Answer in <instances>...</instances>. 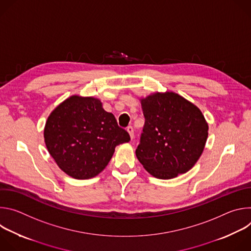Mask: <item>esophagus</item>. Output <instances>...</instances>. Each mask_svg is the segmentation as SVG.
<instances>
[{
  "instance_id": "obj_1",
  "label": "esophagus",
  "mask_w": 251,
  "mask_h": 251,
  "mask_svg": "<svg viewBox=\"0 0 251 251\" xmlns=\"http://www.w3.org/2000/svg\"><path fill=\"white\" fill-rule=\"evenodd\" d=\"M127 132L129 133V136H130L131 140H133V138H134V129H133V127H131V126L127 127Z\"/></svg>"
}]
</instances>
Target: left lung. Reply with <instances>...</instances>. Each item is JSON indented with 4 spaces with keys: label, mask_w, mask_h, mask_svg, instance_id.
<instances>
[{
    "label": "left lung",
    "mask_w": 251,
    "mask_h": 251,
    "mask_svg": "<svg viewBox=\"0 0 251 251\" xmlns=\"http://www.w3.org/2000/svg\"><path fill=\"white\" fill-rule=\"evenodd\" d=\"M145 125L136 149L153 176L170 180L189 172L201 156L208 125L198 107L172 91L140 98Z\"/></svg>",
    "instance_id": "8db88e82"
}]
</instances>
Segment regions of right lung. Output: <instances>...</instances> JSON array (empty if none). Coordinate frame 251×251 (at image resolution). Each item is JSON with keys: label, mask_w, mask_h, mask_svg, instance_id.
Returning <instances> with one entry per match:
<instances>
[{"label": "right lung", "mask_w": 251, "mask_h": 251, "mask_svg": "<svg viewBox=\"0 0 251 251\" xmlns=\"http://www.w3.org/2000/svg\"><path fill=\"white\" fill-rule=\"evenodd\" d=\"M49 153L69 176L87 180L100 174L115 147L130 141L112 113L92 96L71 95L51 111L44 130Z\"/></svg>", "instance_id": "add662e5"}]
</instances>
